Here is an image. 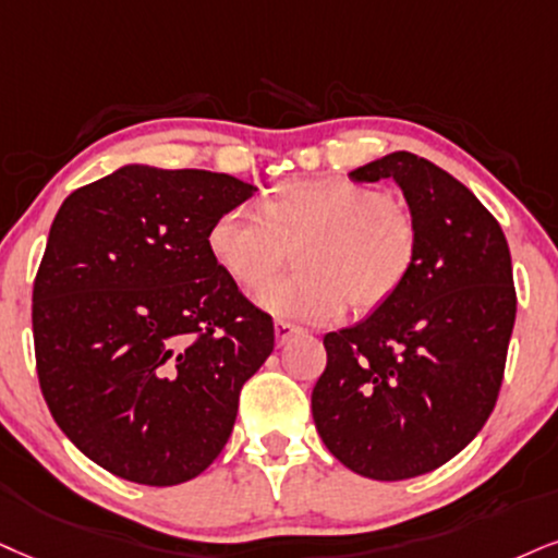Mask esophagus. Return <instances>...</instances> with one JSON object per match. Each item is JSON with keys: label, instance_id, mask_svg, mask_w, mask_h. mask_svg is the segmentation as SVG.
<instances>
[{"label": "esophagus", "instance_id": "obj_1", "mask_svg": "<svg viewBox=\"0 0 558 558\" xmlns=\"http://www.w3.org/2000/svg\"><path fill=\"white\" fill-rule=\"evenodd\" d=\"M274 331H277V343H287L294 333H300V326H294V323H287V320H277Z\"/></svg>", "mask_w": 558, "mask_h": 558}]
</instances>
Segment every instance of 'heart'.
I'll list each match as a JSON object with an SVG mask.
<instances>
[{"label":"heart","instance_id":"b5f03b06","mask_svg":"<svg viewBox=\"0 0 558 558\" xmlns=\"http://www.w3.org/2000/svg\"><path fill=\"white\" fill-rule=\"evenodd\" d=\"M209 251L245 290L266 284L298 247V274L258 292L277 318L333 323L349 300L375 311L401 290L414 268V219L383 191L349 178L290 181L264 198L260 211L232 206L209 227Z\"/></svg>","mask_w":558,"mask_h":558}]
</instances>
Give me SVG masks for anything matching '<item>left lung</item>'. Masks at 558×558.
Listing matches in <instances>:
<instances>
[{
  "instance_id": "obj_1",
  "label": "left lung",
  "mask_w": 558,
  "mask_h": 558,
  "mask_svg": "<svg viewBox=\"0 0 558 558\" xmlns=\"http://www.w3.org/2000/svg\"><path fill=\"white\" fill-rule=\"evenodd\" d=\"M349 178L401 185L418 251L393 298L323 336L313 422L347 469L403 481L456 458L494 411L518 313L512 258L492 211L424 157L385 155Z\"/></svg>"
}]
</instances>
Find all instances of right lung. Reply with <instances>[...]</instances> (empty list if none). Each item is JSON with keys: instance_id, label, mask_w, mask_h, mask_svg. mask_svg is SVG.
I'll return each mask as SVG.
<instances>
[{"instance_id": "right-lung-1", "label": "right lung", "mask_w": 558, "mask_h": 558, "mask_svg": "<svg viewBox=\"0 0 558 558\" xmlns=\"http://www.w3.org/2000/svg\"><path fill=\"white\" fill-rule=\"evenodd\" d=\"M256 185L123 165L64 198L33 284L40 393L100 469L175 486L211 465L274 320L209 251V227Z\"/></svg>"}]
</instances>
